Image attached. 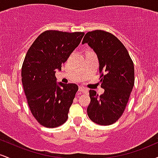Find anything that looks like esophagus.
Masks as SVG:
<instances>
[{
    "mask_svg": "<svg viewBox=\"0 0 158 158\" xmlns=\"http://www.w3.org/2000/svg\"><path fill=\"white\" fill-rule=\"evenodd\" d=\"M79 92H82V93H85V94H88V90L86 89V88H84V87L82 86H80L79 88Z\"/></svg>",
    "mask_w": 158,
    "mask_h": 158,
    "instance_id": "34e87169",
    "label": "esophagus"
}]
</instances>
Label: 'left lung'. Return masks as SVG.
I'll use <instances>...</instances> for the list:
<instances>
[{"label":"left lung","instance_id":"left-lung-1","mask_svg":"<svg viewBox=\"0 0 158 158\" xmlns=\"http://www.w3.org/2000/svg\"><path fill=\"white\" fill-rule=\"evenodd\" d=\"M86 44L97 54L99 63L101 87L98 96L90 90V103L87 108L89 118L97 124L109 126L122 116L135 85V68L128 50L111 33L94 30L85 34Z\"/></svg>","mask_w":158,"mask_h":158}]
</instances>
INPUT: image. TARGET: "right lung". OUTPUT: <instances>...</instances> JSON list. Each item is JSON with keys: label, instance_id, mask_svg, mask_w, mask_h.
<instances>
[{"label": "right lung", "instance_id": "right-lung-1", "mask_svg": "<svg viewBox=\"0 0 158 158\" xmlns=\"http://www.w3.org/2000/svg\"><path fill=\"white\" fill-rule=\"evenodd\" d=\"M85 32L48 30L35 40L27 51L21 81L32 115L41 126L56 128L64 123L78 85L56 82L57 70L77 48Z\"/></svg>", "mask_w": 158, "mask_h": 158}]
</instances>
